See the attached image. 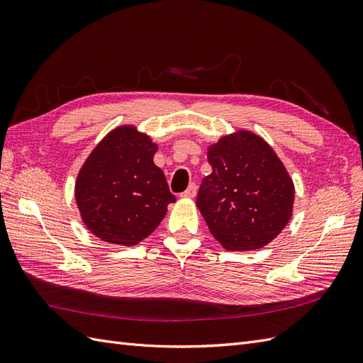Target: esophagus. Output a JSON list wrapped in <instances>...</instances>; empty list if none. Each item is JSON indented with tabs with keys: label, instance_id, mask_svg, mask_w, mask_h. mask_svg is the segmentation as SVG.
<instances>
[{
	"label": "esophagus",
	"instance_id": "1",
	"mask_svg": "<svg viewBox=\"0 0 363 363\" xmlns=\"http://www.w3.org/2000/svg\"><path fill=\"white\" fill-rule=\"evenodd\" d=\"M195 195H196V184L195 183H191L189 188L182 194V196H184V199H194Z\"/></svg>",
	"mask_w": 363,
	"mask_h": 363
}]
</instances>
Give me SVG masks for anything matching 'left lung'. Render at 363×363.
<instances>
[{"instance_id": "obj_1", "label": "left lung", "mask_w": 363, "mask_h": 363, "mask_svg": "<svg viewBox=\"0 0 363 363\" xmlns=\"http://www.w3.org/2000/svg\"><path fill=\"white\" fill-rule=\"evenodd\" d=\"M212 174L203 179L196 206L225 250L268 245L286 227L295 199L294 182L265 140L247 130L207 148Z\"/></svg>"}]
</instances>
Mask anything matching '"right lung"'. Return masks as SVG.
<instances>
[{"instance_id": "add662e5", "label": "right lung", "mask_w": 363, "mask_h": 363, "mask_svg": "<svg viewBox=\"0 0 363 363\" xmlns=\"http://www.w3.org/2000/svg\"><path fill=\"white\" fill-rule=\"evenodd\" d=\"M157 145L133 125L112 130L86 159L75 182V201L96 238L131 247L150 236L175 201L152 157Z\"/></svg>"}]
</instances>
